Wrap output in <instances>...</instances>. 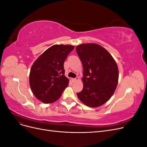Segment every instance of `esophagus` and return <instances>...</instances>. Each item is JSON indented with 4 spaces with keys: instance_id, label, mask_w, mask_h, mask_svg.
Segmentation results:
<instances>
[{
    "instance_id": "1",
    "label": "esophagus",
    "mask_w": 147,
    "mask_h": 147,
    "mask_svg": "<svg viewBox=\"0 0 147 147\" xmlns=\"http://www.w3.org/2000/svg\"><path fill=\"white\" fill-rule=\"evenodd\" d=\"M72 80L73 82H75L79 80V77H76V78H72Z\"/></svg>"
}]
</instances>
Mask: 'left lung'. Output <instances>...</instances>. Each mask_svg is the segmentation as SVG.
<instances>
[{
    "label": "left lung",
    "mask_w": 147,
    "mask_h": 147,
    "mask_svg": "<svg viewBox=\"0 0 147 147\" xmlns=\"http://www.w3.org/2000/svg\"><path fill=\"white\" fill-rule=\"evenodd\" d=\"M83 69V88L78 99L90 107H98L113 94L118 83L116 61L104 47L96 43H83L76 47Z\"/></svg>",
    "instance_id": "obj_1"
}]
</instances>
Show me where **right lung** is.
<instances>
[{
    "instance_id": "right-lung-1",
    "label": "right lung",
    "mask_w": 147,
    "mask_h": 147,
    "mask_svg": "<svg viewBox=\"0 0 147 147\" xmlns=\"http://www.w3.org/2000/svg\"><path fill=\"white\" fill-rule=\"evenodd\" d=\"M74 48V46L70 45H53L44 51L31 67V91L43 103L55 102L68 86L69 80L64 75V63Z\"/></svg>"
}]
</instances>
